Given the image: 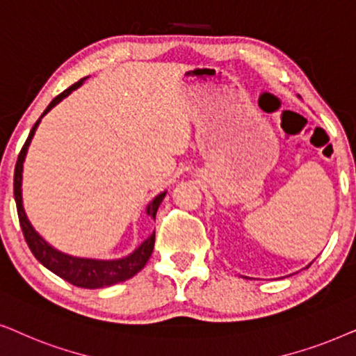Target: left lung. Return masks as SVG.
I'll use <instances>...</instances> for the list:
<instances>
[{
	"instance_id": "1",
	"label": "left lung",
	"mask_w": 356,
	"mask_h": 356,
	"mask_svg": "<svg viewBox=\"0 0 356 356\" xmlns=\"http://www.w3.org/2000/svg\"><path fill=\"white\" fill-rule=\"evenodd\" d=\"M309 265H311V264H309ZM309 265H307V267H309Z\"/></svg>"
}]
</instances>
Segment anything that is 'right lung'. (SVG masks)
Here are the masks:
<instances>
[{
  "mask_svg": "<svg viewBox=\"0 0 356 356\" xmlns=\"http://www.w3.org/2000/svg\"><path fill=\"white\" fill-rule=\"evenodd\" d=\"M86 79L88 78L79 79V81L74 83L73 86H70L68 89H65L63 92L58 94V96L49 104V107L45 108L39 120L34 123V127H32L31 134L27 136L26 143H24L21 153L17 156L16 168H14V200H16V207H17L19 225H21L24 238H26V243L29 245L31 252L34 254V257L39 260L45 268H49L50 272L58 275L60 278H63L65 282L71 283V285L89 288V290H96V288L111 286V285H115V283L125 282L134 277V275L138 273L140 270L145 267L146 262L149 260L151 252H153L154 233L151 234L148 239H145L143 243L134 250V252L125 255V257H120V259L76 257V255L65 254L61 252V250L55 249L54 245L47 243V241L37 233L35 227L31 225L29 218L26 215V210H24V203H22L24 161H26L27 149H29V145L32 138H34L35 130L37 127H39L42 117H44L45 113H49L51 108H54L56 104L63 101L65 97H68L74 89L81 86ZM165 193L168 192H161L159 195H156L153 200L148 203V207H146V215L153 218V220H156V213H158V208L161 205V202L164 200Z\"/></svg>",
  "mask_w": 356,
  "mask_h": 356,
  "instance_id": "add662e5",
  "label": "right lung"
}]
</instances>
